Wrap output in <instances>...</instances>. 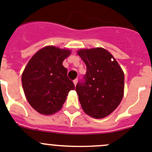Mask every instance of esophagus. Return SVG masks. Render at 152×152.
<instances>
[{"label": "esophagus", "mask_w": 152, "mask_h": 152, "mask_svg": "<svg viewBox=\"0 0 152 152\" xmlns=\"http://www.w3.org/2000/svg\"><path fill=\"white\" fill-rule=\"evenodd\" d=\"M78 83V79H76V80H73V83H74L75 86H76V84H77Z\"/></svg>", "instance_id": "1"}]
</instances>
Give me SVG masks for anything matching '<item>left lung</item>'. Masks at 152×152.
Listing matches in <instances>:
<instances>
[{
    "mask_svg": "<svg viewBox=\"0 0 152 152\" xmlns=\"http://www.w3.org/2000/svg\"><path fill=\"white\" fill-rule=\"evenodd\" d=\"M78 55L86 65V73L76 86L82 108L93 118H104L122 101L123 71L113 55L103 48L80 50Z\"/></svg>",
    "mask_w": 152,
    "mask_h": 152,
    "instance_id": "1",
    "label": "left lung"
}]
</instances>
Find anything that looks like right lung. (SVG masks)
<instances>
[{
  "label": "right lung",
  "instance_id": "add662e5",
  "mask_svg": "<svg viewBox=\"0 0 152 152\" xmlns=\"http://www.w3.org/2000/svg\"><path fill=\"white\" fill-rule=\"evenodd\" d=\"M68 50L49 46L34 55L22 74V85L30 105L38 113L51 115L63 106L68 92L75 89L63 60Z\"/></svg>",
  "mask_w": 152,
  "mask_h": 152
}]
</instances>
